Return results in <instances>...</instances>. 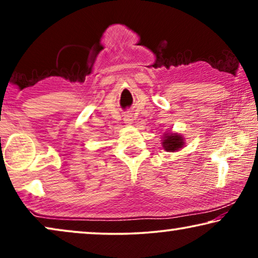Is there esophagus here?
<instances>
[{
    "instance_id": "esophagus-1",
    "label": "esophagus",
    "mask_w": 258,
    "mask_h": 258,
    "mask_svg": "<svg viewBox=\"0 0 258 258\" xmlns=\"http://www.w3.org/2000/svg\"><path fill=\"white\" fill-rule=\"evenodd\" d=\"M133 121H134V118H133V116L130 115V114H128V115H125V116H124V122H125L126 124H128V125L132 124Z\"/></svg>"
}]
</instances>
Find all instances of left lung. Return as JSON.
<instances>
[{
	"label": "left lung",
	"instance_id": "left-lung-1",
	"mask_svg": "<svg viewBox=\"0 0 258 258\" xmlns=\"http://www.w3.org/2000/svg\"><path fill=\"white\" fill-rule=\"evenodd\" d=\"M162 146H163L164 150L167 151H177L184 146V139L178 134H171L167 133L164 134L163 140H162Z\"/></svg>",
	"mask_w": 258,
	"mask_h": 258
}]
</instances>
